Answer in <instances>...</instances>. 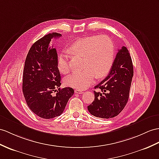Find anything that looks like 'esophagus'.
<instances>
[{
  "instance_id": "esophagus-1",
  "label": "esophagus",
  "mask_w": 159,
  "mask_h": 159,
  "mask_svg": "<svg viewBox=\"0 0 159 159\" xmlns=\"http://www.w3.org/2000/svg\"><path fill=\"white\" fill-rule=\"evenodd\" d=\"M83 92L84 91L80 90V89H76V90H75V93H76V94H82Z\"/></svg>"
}]
</instances>
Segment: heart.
Segmentation results:
<instances>
[{
	"instance_id": "b5f03b06",
	"label": "heart",
	"mask_w": 159,
	"mask_h": 159,
	"mask_svg": "<svg viewBox=\"0 0 159 159\" xmlns=\"http://www.w3.org/2000/svg\"><path fill=\"white\" fill-rule=\"evenodd\" d=\"M69 50L77 56L84 57L82 67L84 69L73 72L65 78V84L72 88L84 89L94 82L96 76L98 78L106 76L114 61V44L105 35L80 38L71 45ZM58 68L64 74L70 70L66 54L59 55Z\"/></svg>"
}]
</instances>
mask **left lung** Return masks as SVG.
<instances>
[{"instance_id": "obj_1", "label": "left lung", "mask_w": 159, "mask_h": 159, "mask_svg": "<svg viewBox=\"0 0 159 159\" xmlns=\"http://www.w3.org/2000/svg\"><path fill=\"white\" fill-rule=\"evenodd\" d=\"M134 75L132 61L125 46L119 50L105 79L94 87V100L88 106L90 114L96 117L109 119L118 115L128 101Z\"/></svg>"}]
</instances>
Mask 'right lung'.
<instances>
[{
	"mask_svg": "<svg viewBox=\"0 0 159 159\" xmlns=\"http://www.w3.org/2000/svg\"><path fill=\"white\" fill-rule=\"evenodd\" d=\"M61 36L60 34L50 33L36 41L31 46L25 61L23 94L30 109L46 119L63 113L69 99L74 94L71 88H59L61 83L57 52L50 42Z\"/></svg>",
	"mask_w": 159,
	"mask_h": 159,
	"instance_id": "add662e5",
	"label": "right lung"
}]
</instances>
